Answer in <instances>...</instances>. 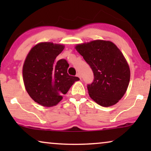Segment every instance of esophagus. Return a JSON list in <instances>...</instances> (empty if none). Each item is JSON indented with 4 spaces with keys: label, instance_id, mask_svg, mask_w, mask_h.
Wrapping results in <instances>:
<instances>
[{
    "label": "esophagus",
    "instance_id": "obj_1",
    "mask_svg": "<svg viewBox=\"0 0 151 151\" xmlns=\"http://www.w3.org/2000/svg\"><path fill=\"white\" fill-rule=\"evenodd\" d=\"M76 76H78V78H80V79H81V76H80V73H77V75H76Z\"/></svg>",
    "mask_w": 151,
    "mask_h": 151
}]
</instances>
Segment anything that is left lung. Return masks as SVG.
<instances>
[{
    "label": "left lung",
    "mask_w": 151,
    "mask_h": 151,
    "mask_svg": "<svg viewBox=\"0 0 151 151\" xmlns=\"http://www.w3.org/2000/svg\"><path fill=\"white\" fill-rule=\"evenodd\" d=\"M76 49L93 73V81L87 85L91 98L102 106L116 104L130 81V69L122 53L112 42L101 40L78 45Z\"/></svg>",
    "instance_id": "1"
}]
</instances>
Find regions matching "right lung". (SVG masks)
I'll return each instance as SVG.
<instances>
[{
  "instance_id": "obj_1",
  "label": "right lung",
  "mask_w": 151,
  "mask_h": 151,
  "mask_svg": "<svg viewBox=\"0 0 151 151\" xmlns=\"http://www.w3.org/2000/svg\"><path fill=\"white\" fill-rule=\"evenodd\" d=\"M64 49L62 45L41 42L31 49L24 61L22 76L24 86L38 104L50 107L56 105L79 78L67 73L65 59H55Z\"/></svg>"
}]
</instances>
